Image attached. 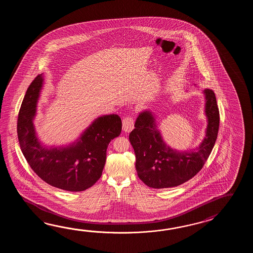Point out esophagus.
Instances as JSON below:
<instances>
[{
    "label": "esophagus",
    "mask_w": 253,
    "mask_h": 253,
    "mask_svg": "<svg viewBox=\"0 0 253 253\" xmlns=\"http://www.w3.org/2000/svg\"><path fill=\"white\" fill-rule=\"evenodd\" d=\"M134 128V119L131 117H126L123 119V130L125 132H130Z\"/></svg>",
    "instance_id": "34e87169"
}]
</instances>
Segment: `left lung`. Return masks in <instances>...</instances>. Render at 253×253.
I'll list each match as a JSON object with an SVG mask.
<instances>
[{"instance_id":"obj_1","label":"left lung","mask_w":253,"mask_h":253,"mask_svg":"<svg viewBox=\"0 0 253 253\" xmlns=\"http://www.w3.org/2000/svg\"><path fill=\"white\" fill-rule=\"evenodd\" d=\"M205 115L207 128L205 137L197 148L177 151L164 142L150 110L139 113L129 141L135 155V169L140 180L152 188L178 186L194 177L205 166L217 139L220 113L214 92L206 88Z\"/></svg>"}]
</instances>
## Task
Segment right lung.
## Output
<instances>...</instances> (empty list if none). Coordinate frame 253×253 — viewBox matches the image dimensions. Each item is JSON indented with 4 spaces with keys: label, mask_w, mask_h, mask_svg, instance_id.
I'll return each instance as SVG.
<instances>
[{
    "label": "right lung",
    "mask_w": 253,
    "mask_h": 253,
    "mask_svg": "<svg viewBox=\"0 0 253 253\" xmlns=\"http://www.w3.org/2000/svg\"><path fill=\"white\" fill-rule=\"evenodd\" d=\"M42 85L41 74L28 87L19 111L17 134L22 154L34 172L49 185L70 192L84 191L101 176L108 144L121 133V119L116 114L99 117L74 143L45 147L33 125Z\"/></svg>",
    "instance_id": "1"
}]
</instances>
